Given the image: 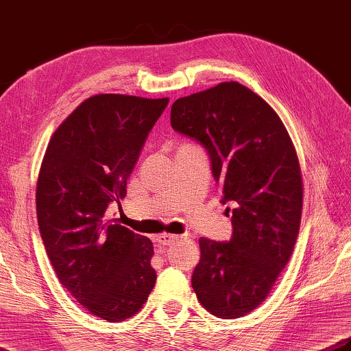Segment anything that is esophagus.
I'll list each match as a JSON object with an SVG mask.
<instances>
[{"label": "esophagus", "mask_w": 351, "mask_h": 351, "mask_svg": "<svg viewBox=\"0 0 351 351\" xmlns=\"http://www.w3.org/2000/svg\"><path fill=\"white\" fill-rule=\"evenodd\" d=\"M175 240H178V236L175 234H167V232H162V234H160L156 237V242L160 245H170L171 242H175Z\"/></svg>", "instance_id": "obj_1"}]
</instances>
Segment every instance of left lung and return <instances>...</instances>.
<instances>
[{
	"mask_svg": "<svg viewBox=\"0 0 351 351\" xmlns=\"http://www.w3.org/2000/svg\"><path fill=\"white\" fill-rule=\"evenodd\" d=\"M170 123L207 149L221 202L232 205L230 242L199 239L191 286L215 317H245L269 295L298 237L303 180L293 143L277 112L239 82L178 99Z\"/></svg>",
	"mask_w": 351,
	"mask_h": 351,
	"instance_id": "obj_1",
	"label": "left lung"
}]
</instances>
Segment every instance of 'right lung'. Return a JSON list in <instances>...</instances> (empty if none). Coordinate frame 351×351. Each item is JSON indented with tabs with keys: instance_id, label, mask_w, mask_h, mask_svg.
I'll return each mask as SVG.
<instances>
[{
	"instance_id": "obj_1",
	"label": "right lung",
	"mask_w": 351,
	"mask_h": 351,
	"mask_svg": "<svg viewBox=\"0 0 351 351\" xmlns=\"http://www.w3.org/2000/svg\"><path fill=\"white\" fill-rule=\"evenodd\" d=\"M169 99L97 94L53 134L40 164L36 213L40 237L60 285L88 312L119 322L152 292L154 245L109 222V204L126 182Z\"/></svg>"
}]
</instances>
